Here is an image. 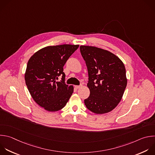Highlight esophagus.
Listing matches in <instances>:
<instances>
[{"mask_svg": "<svg viewBox=\"0 0 155 155\" xmlns=\"http://www.w3.org/2000/svg\"><path fill=\"white\" fill-rule=\"evenodd\" d=\"M81 86H82V85H81V84H80V85H76V86H75V88H76V89H78V88L81 87Z\"/></svg>", "mask_w": 155, "mask_h": 155, "instance_id": "34e87169", "label": "esophagus"}]
</instances>
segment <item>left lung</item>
I'll use <instances>...</instances> for the list:
<instances>
[{
  "mask_svg": "<svg viewBox=\"0 0 155 155\" xmlns=\"http://www.w3.org/2000/svg\"><path fill=\"white\" fill-rule=\"evenodd\" d=\"M80 49L87 68L90 90L84 104L94 113H108L120 102L126 88L125 66L109 51L86 45H81Z\"/></svg>",
  "mask_w": 155,
  "mask_h": 155,
  "instance_id": "left-lung-1",
  "label": "left lung"
}]
</instances>
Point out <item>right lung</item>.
Segmentation results:
<instances>
[{"instance_id": "obj_1", "label": "right lung", "mask_w": 155, "mask_h": 155, "mask_svg": "<svg viewBox=\"0 0 155 155\" xmlns=\"http://www.w3.org/2000/svg\"><path fill=\"white\" fill-rule=\"evenodd\" d=\"M78 45L48 46L36 52L28 60L25 83L33 99L48 111H57L65 107L74 92L65 83L63 66L78 48ZM62 80L57 82L59 76Z\"/></svg>"}]
</instances>
